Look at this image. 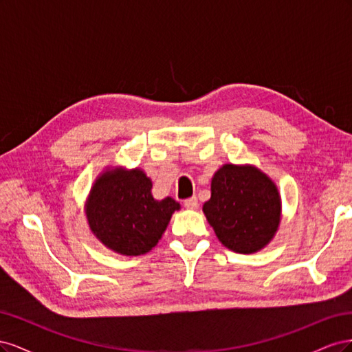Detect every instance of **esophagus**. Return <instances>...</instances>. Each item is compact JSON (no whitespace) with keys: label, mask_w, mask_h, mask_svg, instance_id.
Wrapping results in <instances>:
<instances>
[{"label":"esophagus","mask_w":352,"mask_h":352,"mask_svg":"<svg viewBox=\"0 0 352 352\" xmlns=\"http://www.w3.org/2000/svg\"><path fill=\"white\" fill-rule=\"evenodd\" d=\"M184 206H185L188 210H197L199 204H198V199H197L195 197H192V198L185 199V201H184Z\"/></svg>","instance_id":"esophagus-1"}]
</instances>
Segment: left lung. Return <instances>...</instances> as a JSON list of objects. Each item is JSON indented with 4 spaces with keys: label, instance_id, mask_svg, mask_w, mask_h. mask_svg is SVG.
Instances as JSON below:
<instances>
[{
    "label": "left lung",
    "instance_id": "left-lung-1",
    "mask_svg": "<svg viewBox=\"0 0 352 352\" xmlns=\"http://www.w3.org/2000/svg\"><path fill=\"white\" fill-rule=\"evenodd\" d=\"M202 211L226 248L251 254L265 247L278 230L280 197L258 168L225 164L211 180V198Z\"/></svg>",
    "mask_w": 352,
    "mask_h": 352
}]
</instances>
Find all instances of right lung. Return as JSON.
Instances as JSON below:
<instances>
[{
	"mask_svg": "<svg viewBox=\"0 0 352 352\" xmlns=\"http://www.w3.org/2000/svg\"><path fill=\"white\" fill-rule=\"evenodd\" d=\"M153 184L140 168L105 172L87 204L89 228L105 247L123 255H141L153 247L180 208L173 198L155 201Z\"/></svg>",
	"mask_w": 352,
	"mask_h": 352,
	"instance_id": "right-lung-1",
	"label": "right lung"
}]
</instances>
